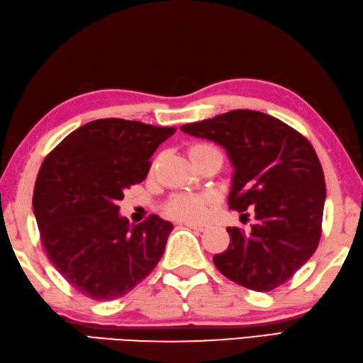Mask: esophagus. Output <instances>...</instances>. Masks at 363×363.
<instances>
[{
	"label": "esophagus",
	"instance_id": "esophagus-1",
	"mask_svg": "<svg viewBox=\"0 0 363 363\" xmlns=\"http://www.w3.org/2000/svg\"><path fill=\"white\" fill-rule=\"evenodd\" d=\"M184 225L192 228V230H196V232H204V230L208 228L206 225H201V223H194V222H186Z\"/></svg>",
	"mask_w": 363,
	"mask_h": 363
}]
</instances>
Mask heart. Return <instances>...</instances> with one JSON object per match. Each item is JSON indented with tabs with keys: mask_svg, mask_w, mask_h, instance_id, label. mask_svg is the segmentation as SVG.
Segmentation results:
<instances>
[{
	"mask_svg": "<svg viewBox=\"0 0 363 363\" xmlns=\"http://www.w3.org/2000/svg\"><path fill=\"white\" fill-rule=\"evenodd\" d=\"M208 144H196L192 149H206ZM211 199L206 195L181 194L174 195L167 204V213L179 220L196 222L206 217Z\"/></svg>",
	"mask_w": 363,
	"mask_h": 363,
	"instance_id": "obj_1",
	"label": "heart"
}]
</instances>
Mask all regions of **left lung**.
Wrapping results in <instances>:
<instances>
[{
	"label": "left lung",
	"instance_id": "8db88e82",
	"mask_svg": "<svg viewBox=\"0 0 363 363\" xmlns=\"http://www.w3.org/2000/svg\"><path fill=\"white\" fill-rule=\"evenodd\" d=\"M181 130L227 150L235 168L230 209L254 211L249 232L227 228L230 245L213 257L217 269L257 292L284 284L314 254L322 233L325 181L311 143L279 118L250 109Z\"/></svg>",
	"mask_w": 363,
	"mask_h": 363
}]
</instances>
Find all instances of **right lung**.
I'll list each match as a JSON object with an SVG mask.
<instances>
[{
	"label": "right lung",
	"instance_id": "add662e5",
	"mask_svg": "<svg viewBox=\"0 0 363 363\" xmlns=\"http://www.w3.org/2000/svg\"><path fill=\"white\" fill-rule=\"evenodd\" d=\"M174 131L98 118L69 133L39 168L33 213L45 254L89 298H118L160 262L173 223L150 214L133 225L117 203L146 179L150 157Z\"/></svg>",
	"mask_w": 363,
	"mask_h": 363
}]
</instances>
